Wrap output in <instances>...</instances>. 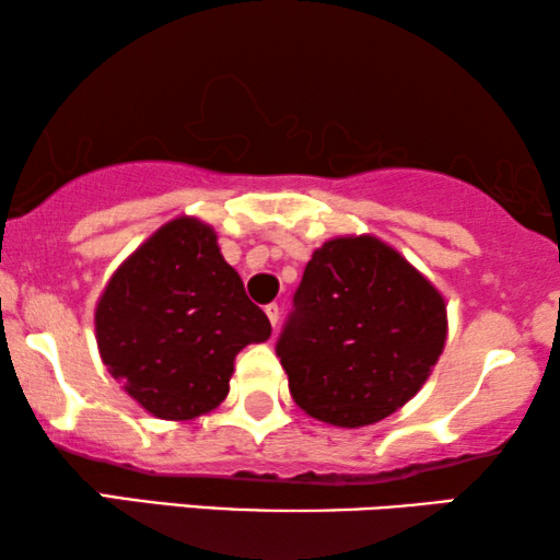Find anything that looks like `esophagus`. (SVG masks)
Listing matches in <instances>:
<instances>
[{
  "label": "esophagus",
  "instance_id": "obj_1",
  "mask_svg": "<svg viewBox=\"0 0 560 560\" xmlns=\"http://www.w3.org/2000/svg\"><path fill=\"white\" fill-rule=\"evenodd\" d=\"M265 313H267V318H270L272 328H278V324H280V308H278V303H270V305H267Z\"/></svg>",
  "mask_w": 560,
  "mask_h": 560
}]
</instances>
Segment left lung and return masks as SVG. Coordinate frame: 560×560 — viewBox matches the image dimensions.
Instances as JSON below:
<instances>
[{"mask_svg":"<svg viewBox=\"0 0 560 560\" xmlns=\"http://www.w3.org/2000/svg\"><path fill=\"white\" fill-rule=\"evenodd\" d=\"M443 343L439 290L374 236H339L305 265L275 351L311 418L359 428L402 408Z\"/></svg>","mask_w":560,"mask_h":560,"instance_id":"left-lung-1","label":"left lung"}]
</instances>
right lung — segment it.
<instances>
[{
  "label": "right lung",
  "instance_id": "1",
  "mask_svg": "<svg viewBox=\"0 0 560 560\" xmlns=\"http://www.w3.org/2000/svg\"><path fill=\"white\" fill-rule=\"evenodd\" d=\"M270 320L196 219L158 229L117 272L96 305L106 370L144 410L190 420L229 393L234 357L270 339Z\"/></svg>",
  "mask_w": 560,
  "mask_h": 560
}]
</instances>
